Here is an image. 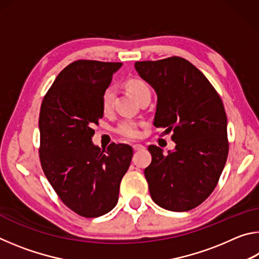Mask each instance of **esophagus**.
Segmentation results:
<instances>
[{
	"mask_svg": "<svg viewBox=\"0 0 259 259\" xmlns=\"http://www.w3.org/2000/svg\"><path fill=\"white\" fill-rule=\"evenodd\" d=\"M133 148H134V151H142V150H144V148H145V146H143L142 144H135Z\"/></svg>",
	"mask_w": 259,
	"mask_h": 259,
	"instance_id": "34e87169",
	"label": "esophagus"
}]
</instances>
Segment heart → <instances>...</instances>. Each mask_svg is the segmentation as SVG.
Listing matches in <instances>:
<instances>
[{"label": "heart", "mask_w": 259, "mask_h": 259, "mask_svg": "<svg viewBox=\"0 0 259 259\" xmlns=\"http://www.w3.org/2000/svg\"><path fill=\"white\" fill-rule=\"evenodd\" d=\"M126 88H128L130 93L138 100L144 97V96L151 95L150 88H148L145 82L143 80H139V78H130V80L126 82ZM114 96H115V88L113 85H108L106 89L104 90V93L102 95V106L105 112H107L112 108ZM140 126H142V124L137 121L124 120L117 125L116 131L117 134L121 135L122 137L124 138L137 139L140 137V135H142Z\"/></svg>", "instance_id": "b5f03b06"}]
</instances>
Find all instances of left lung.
Wrapping results in <instances>:
<instances>
[{"mask_svg": "<svg viewBox=\"0 0 259 259\" xmlns=\"http://www.w3.org/2000/svg\"><path fill=\"white\" fill-rule=\"evenodd\" d=\"M135 68L157 95L154 126L172 133V152L148 146L145 177L152 200L170 211H188L211 194L224 169L227 117L217 91L181 57L137 61Z\"/></svg>", "mask_w": 259, "mask_h": 259, "instance_id": "obj_1", "label": "left lung"}]
</instances>
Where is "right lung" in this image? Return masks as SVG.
Segmentation results:
<instances>
[{
    "mask_svg": "<svg viewBox=\"0 0 259 259\" xmlns=\"http://www.w3.org/2000/svg\"><path fill=\"white\" fill-rule=\"evenodd\" d=\"M122 63L76 60L61 71L41 105L40 160L64 204L80 216L99 217L115 207L133 147L94 145V124L104 115L102 95Z\"/></svg>",
    "mask_w": 259,
    "mask_h": 259,
    "instance_id": "1",
    "label": "right lung"
}]
</instances>
